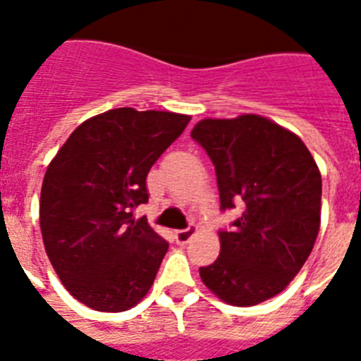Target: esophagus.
<instances>
[{
  "label": "esophagus",
  "instance_id": "1",
  "mask_svg": "<svg viewBox=\"0 0 361 361\" xmlns=\"http://www.w3.org/2000/svg\"><path fill=\"white\" fill-rule=\"evenodd\" d=\"M195 234H197V228H195V226H189V228H183V231H176L174 240L176 243H181V245H183V243H187Z\"/></svg>",
  "mask_w": 361,
  "mask_h": 361
}]
</instances>
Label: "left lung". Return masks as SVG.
Here are the masks:
<instances>
[{"mask_svg": "<svg viewBox=\"0 0 361 361\" xmlns=\"http://www.w3.org/2000/svg\"><path fill=\"white\" fill-rule=\"evenodd\" d=\"M215 166L221 209L243 212L219 231L200 277L223 302L249 307L285 290L313 251L322 178L300 136L268 118L202 120L191 130Z\"/></svg>", "mask_w": 361, "mask_h": 361, "instance_id": "left-lung-1", "label": "left lung"}]
</instances>
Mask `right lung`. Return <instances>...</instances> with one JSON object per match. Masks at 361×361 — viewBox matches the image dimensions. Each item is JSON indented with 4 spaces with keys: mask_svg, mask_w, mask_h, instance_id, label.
Here are the masks:
<instances>
[{
    "mask_svg": "<svg viewBox=\"0 0 361 361\" xmlns=\"http://www.w3.org/2000/svg\"><path fill=\"white\" fill-rule=\"evenodd\" d=\"M189 116L114 109L78 125L41 189L44 249L65 288L87 307L120 313L152 288L169 243L133 209L147 202L153 163Z\"/></svg>",
    "mask_w": 361,
    "mask_h": 361,
    "instance_id": "obj_1",
    "label": "right lung"
}]
</instances>
